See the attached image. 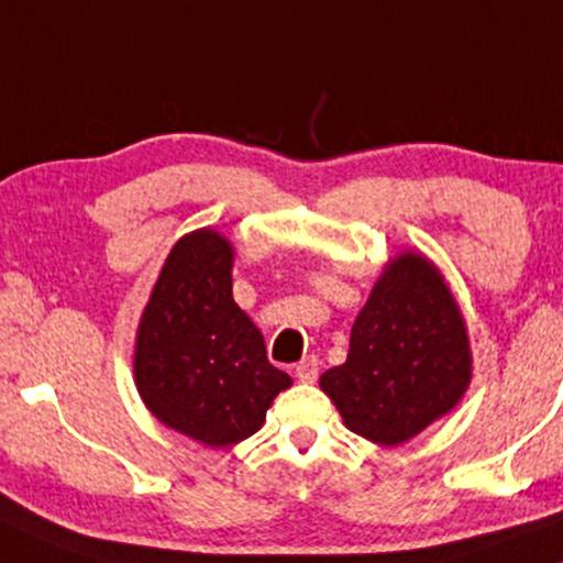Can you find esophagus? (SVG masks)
Instances as JSON below:
<instances>
[{
    "instance_id": "esophagus-1",
    "label": "esophagus",
    "mask_w": 563,
    "mask_h": 563,
    "mask_svg": "<svg viewBox=\"0 0 563 563\" xmlns=\"http://www.w3.org/2000/svg\"><path fill=\"white\" fill-rule=\"evenodd\" d=\"M317 372H320V362L314 356H303L299 364H296V377L301 383H314L317 380Z\"/></svg>"
}]
</instances>
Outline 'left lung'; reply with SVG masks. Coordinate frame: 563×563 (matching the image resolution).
<instances>
[{
    "label": "left lung",
    "mask_w": 563,
    "mask_h": 563,
    "mask_svg": "<svg viewBox=\"0 0 563 563\" xmlns=\"http://www.w3.org/2000/svg\"><path fill=\"white\" fill-rule=\"evenodd\" d=\"M472 383L466 322L422 252L383 264L351 328L349 356L320 377L343 424L377 445H401L464 398Z\"/></svg>",
    "instance_id": "obj_1"
}]
</instances>
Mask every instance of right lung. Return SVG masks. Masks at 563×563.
<instances>
[{"instance_id": "obj_1", "label": "right lung", "mask_w": 563, "mask_h": 563, "mask_svg": "<svg viewBox=\"0 0 563 563\" xmlns=\"http://www.w3.org/2000/svg\"><path fill=\"white\" fill-rule=\"evenodd\" d=\"M235 249L212 228L186 233L154 283L133 349L141 401L165 428L225 449L252 438L290 377L233 301Z\"/></svg>"}]
</instances>
